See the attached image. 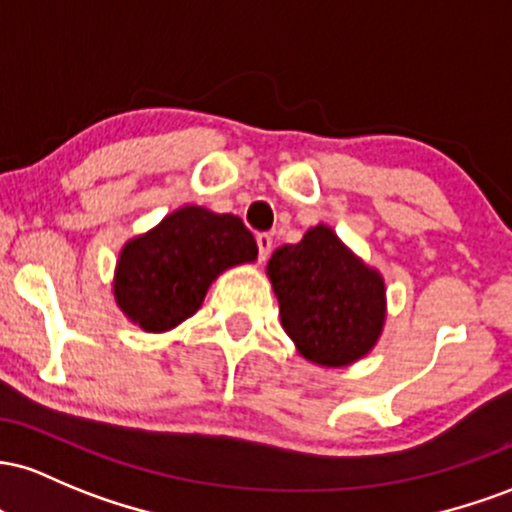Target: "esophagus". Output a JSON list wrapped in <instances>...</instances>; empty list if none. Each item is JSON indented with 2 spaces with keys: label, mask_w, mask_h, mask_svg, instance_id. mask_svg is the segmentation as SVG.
<instances>
[{
  "label": "esophagus",
  "mask_w": 512,
  "mask_h": 512,
  "mask_svg": "<svg viewBox=\"0 0 512 512\" xmlns=\"http://www.w3.org/2000/svg\"><path fill=\"white\" fill-rule=\"evenodd\" d=\"M256 246H258V261H266L268 254H271V249H273V237L266 232L256 234Z\"/></svg>",
  "instance_id": "esophagus-1"
}]
</instances>
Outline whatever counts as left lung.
<instances>
[{"mask_svg":"<svg viewBox=\"0 0 512 512\" xmlns=\"http://www.w3.org/2000/svg\"><path fill=\"white\" fill-rule=\"evenodd\" d=\"M268 275L283 329L317 365L341 367L363 358L384 324L380 273L358 261L329 227L319 225L300 244L275 249Z\"/></svg>","mask_w":512,"mask_h":512,"instance_id":"1","label":"left lung"}]
</instances>
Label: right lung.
<instances>
[{"mask_svg": "<svg viewBox=\"0 0 512 512\" xmlns=\"http://www.w3.org/2000/svg\"><path fill=\"white\" fill-rule=\"evenodd\" d=\"M256 254L254 234L237 215L181 208L125 244L113 285L116 302L145 331L174 329L198 312L217 275Z\"/></svg>", "mask_w": 512, "mask_h": 512, "instance_id": "right-lung-1", "label": "right lung"}]
</instances>
